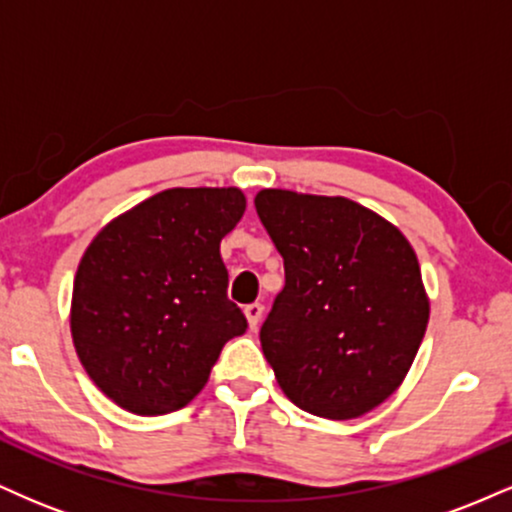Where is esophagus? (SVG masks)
<instances>
[{
  "label": "esophagus",
  "instance_id": "34e87169",
  "mask_svg": "<svg viewBox=\"0 0 512 512\" xmlns=\"http://www.w3.org/2000/svg\"><path fill=\"white\" fill-rule=\"evenodd\" d=\"M262 313H264V305H262V303H250V305H245V317H248L250 330H255V327L260 325Z\"/></svg>",
  "mask_w": 512,
  "mask_h": 512
}]
</instances>
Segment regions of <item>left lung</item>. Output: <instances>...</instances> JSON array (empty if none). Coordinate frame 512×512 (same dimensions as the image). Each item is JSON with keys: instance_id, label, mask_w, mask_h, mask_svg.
Listing matches in <instances>:
<instances>
[{"instance_id": "8db88e82", "label": "left lung", "mask_w": 512, "mask_h": 512, "mask_svg": "<svg viewBox=\"0 0 512 512\" xmlns=\"http://www.w3.org/2000/svg\"><path fill=\"white\" fill-rule=\"evenodd\" d=\"M255 209L286 284L262 322L276 383L322 419H356L402 385L428 325L409 240L346 197L262 190Z\"/></svg>"}]
</instances>
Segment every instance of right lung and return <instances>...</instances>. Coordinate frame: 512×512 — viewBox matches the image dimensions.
<instances>
[{"instance_id":"right-lung-1","label":"right lung","mask_w":512,"mask_h":512,"mask_svg":"<svg viewBox=\"0 0 512 512\" xmlns=\"http://www.w3.org/2000/svg\"><path fill=\"white\" fill-rule=\"evenodd\" d=\"M236 187H173L93 238L72 293L81 366L122 409L158 416L190 404L223 344L248 330L228 301L221 238L243 219Z\"/></svg>"}]
</instances>
